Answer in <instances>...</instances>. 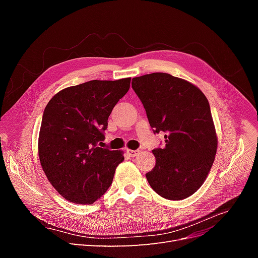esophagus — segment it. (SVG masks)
I'll use <instances>...</instances> for the list:
<instances>
[{
    "label": "esophagus",
    "mask_w": 258,
    "mask_h": 258,
    "mask_svg": "<svg viewBox=\"0 0 258 258\" xmlns=\"http://www.w3.org/2000/svg\"><path fill=\"white\" fill-rule=\"evenodd\" d=\"M127 153L129 154L130 157H136V156L140 153V151H138V150H136V151H134V150H127Z\"/></svg>",
    "instance_id": "obj_1"
}]
</instances>
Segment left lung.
<instances>
[{
	"label": "left lung",
	"instance_id": "8db88e82",
	"mask_svg": "<svg viewBox=\"0 0 258 258\" xmlns=\"http://www.w3.org/2000/svg\"><path fill=\"white\" fill-rule=\"evenodd\" d=\"M155 134L166 145L153 150L154 169L146 173L152 188L169 200H183L204 184L215 159L217 137L209 101L197 86L168 73L132 79Z\"/></svg>",
	"mask_w": 258,
	"mask_h": 258
}]
</instances>
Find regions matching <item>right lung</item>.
<instances>
[{
    "label": "right lung",
    "mask_w": 258,
    "mask_h": 258,
    "mask_svg": "<svg viewBox=\"0 0 258 258\" xmlns=\"http://www.w3.org/2000/svg\"><path fill=\"white\" fill-rule=\"evenodd\" d=\"M131 79L90 81L54 95L46 105L38 157L50 184L64 199L92 205L113 182L123 152L99 147L113 107Z\"/></svg>",
    "instance_id": "add662e5"
}]
</instances>
